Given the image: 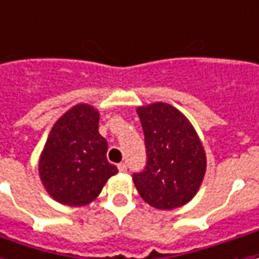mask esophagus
Masks as SVG:
<instances>
[{
	"label": "esophagus",
	"mask_w": 259,
	"mask_h": 259,
	"mask_svg": "<svg viewBox=\"0 0 259 259\" xmlns=\"http://www.w3.org/2000/svg\"><path fill=\"white\" fill-rule=\"evenodd\" d=\"M117 168H119V171L124 173V171L127 170V166H126V163H119V164H117Z\"/></svg>",
	"instance_id": "1"
}]
</instances>
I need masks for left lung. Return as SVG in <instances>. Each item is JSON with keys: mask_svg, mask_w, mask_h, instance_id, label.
I'll use <instances>...</instances> for the list:
<instances>
[{"mask_svg": "<svg viewBox=\"0 0 259 259\" xmlns=\"http://www.w3.org/2000/svg\"><path fill=\"white\" fill-rule=\"evenodd\" d=\"M144 133L147 161L133 174L140 197L159 210L187 204L203 183L207 160L189 119L168 103L137 107Z\"/></svg>", "mask_w": 259, "mask_h": 259, "instance_id": "left-lung-1", "label": "left lung"}]
</instances>
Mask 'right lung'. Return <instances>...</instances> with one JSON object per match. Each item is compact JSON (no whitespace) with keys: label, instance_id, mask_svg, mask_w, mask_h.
<instances>
[{"label":"right lung","instance_id":"1","mask_svg":"<svg viewBox=\"0 0 259 259\" xmlns=\"http://www.w3.org/2000/svg\"><path fill=\"white\" fill-rule=\"evenodd\" d=\"M98 129L99 112L80 103L51 130L38 167L44 187L58 203L70 207L92 203L117 173V167L107 161V142Z\"/></svg>","mask_w":259,"mask_h":259}]
</instances>
